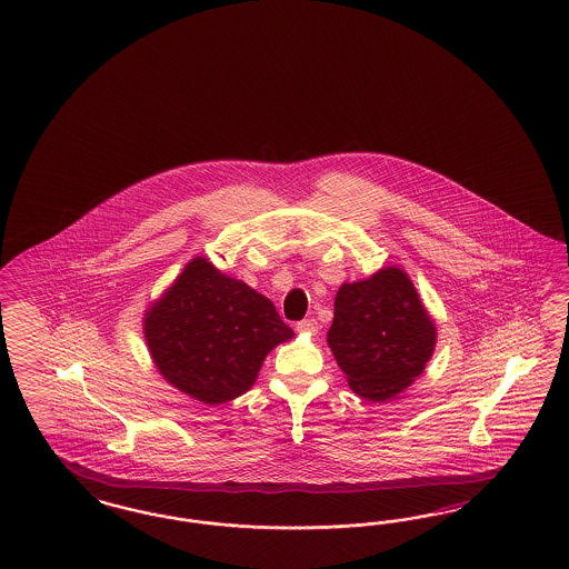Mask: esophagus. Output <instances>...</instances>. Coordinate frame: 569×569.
<instances>
[{
    "label": "esophagus",
    "instance_id": "esophagus-1",
    "mask_svg": "<svg viewBox=\"0 0 569 569\" xmlns=\"http://www.w3.org/2000/svg\"><path fill=\"white\" fill-rule=\"evenodd\" d=\"M318 322L313 320V318H308V320H301V322H297V330L299 332H303V335H316L318 332Z\"/></svg>",
    "mask_w": 569,
    "mask_h": 569
}]
</instances>
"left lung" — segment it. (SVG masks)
Here are the masks:
<instances>
[{
  "instance_id": "1",
  "label": "left lung",
  "mask_w": 569,
  "mask_h": 569,
  "mask_svg": "<svg viewBox=\"0 0 569 569\" xmlns=\"http://www.w3.org/2000/svg\"><path fill=\"white\" fill-rule=\"evenodd\" d=\"M436 341V322L402 268L387 266L339 287L327 343L356 396L387 402L402 393L431 360Z\"/></svg>"
}]
</instances>
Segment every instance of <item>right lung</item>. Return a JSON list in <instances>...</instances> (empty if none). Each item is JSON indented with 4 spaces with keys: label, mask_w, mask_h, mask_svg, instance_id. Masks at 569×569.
I'll list each match as a JSON object with an SVG mask.
<instances>
[{
    "label": "right lung",
    "mask_w": 569,
    "mask_h": 569,
    "mask_svg": "<svg viewBox=\"0 0 569 569\" xmlns=\"http://www.w3.org/2000/svg\"><path fill=\"white\" fill-rule=\"evenodd\" d=\"M293 335L268 297L201 256L144 312L147 348L159 375L209 406L247 393L266 356Z\"/></svg>",
    "instance_id": "right-lung-1"
}]
</instances>
